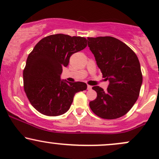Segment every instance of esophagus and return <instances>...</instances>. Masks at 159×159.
Returning a JSON list of instances; mask_svg holds the SVG:
<instances>
[{
  "mask_svg": "<svg viewBox=\"0 0 159 159\" xmlns=\"http://www.w3.org/2000/svg\"><path fill=\"white\" fill-rule=\"evenodd\" d=\"M87 89H88V90L92 89V86H89V85H88V86H87Z\"/></svg>",
  "mask_w": 159,
  "mask_h": 159,
  "instance_id": "esophagus-1",
  "label": "esophagus"
}]
</instances>
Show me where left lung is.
I'll list each match as a JSON object with an SVG mask.
<instances>
[{"mask_svg":"<svg viewBox=\"0 0 159 159\" xmlns=\"http://www.w3.org/2000/svg\"><path fill=\"white\" fill-rule=\"evenodd\" d=\"M102 76L108 80L106 91L98 86L89 107L103 119H116L125 115L139 97L142 83L140 64L135 52L119 39L111 36L87 39Z\"/></svg>","mask_w":159,"mask_h":159,"instance_id":"8db88e82","label":"left lung"}]
</instances>
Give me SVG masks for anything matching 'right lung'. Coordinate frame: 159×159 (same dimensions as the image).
I'll use <instances>...</instances> for the list:
<instances>
[{
	"instance_id": "1",
	"label": "right lung",
	"mask_w": 159,
	"mask_h": 159,
	"mask_svg": "<svg viewBox=\"0 0 159 159\" xmlns=\"http://www.w3.org/2000/svg\"><path fill=\"white\" fill-rule=\"evenodd\" d=\"M86 46V38L56 34L39 41L29 54L23 70L24 91L31 105L41 114H64L75 94L86 89L85 83H69L60 78L70 56Z\"/></svg>"
}]
</instances>
